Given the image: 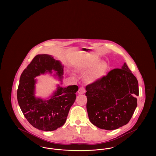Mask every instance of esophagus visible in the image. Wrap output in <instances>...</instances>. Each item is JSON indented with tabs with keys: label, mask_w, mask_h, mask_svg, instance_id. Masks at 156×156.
Instances as JSON below:
<instances>
[{
	"label": "esophagus",
	"mask_w": 156,
	"mask_h": 156,
	"mask_svg": "<svg viewBox=\"0 0 156 156\" xmlns=\"http://www.w3.org/2000/svg\"><path fill=\"white\" fill-rule=\"evenodd\" d=\"M85 89L84 88V87H81L78 90V93L79 94H83L85 93Z\"/></svg>",
	"instance_id": "esophagus-1"
}]
</instances>
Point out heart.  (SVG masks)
<instances>
[{
    "mask_svg": "<svg viewBox=\"0 0 156 156\" xmlns=\"http://www.w3.org/2000/svg\"><path fill=\"white\" fill-rule=\"evenodd\" d=\"M78 69L83 73L88 71L84 79L87 82L92 83L104 76L108 69V64L106 61H99L98 58H94L87 60L78 67Z\"/></svg>",
    "mask_w": 156,
    "mask_h": 156,
    "instance_id": "heart-1",
    "label": "heart"
}]
</instances>
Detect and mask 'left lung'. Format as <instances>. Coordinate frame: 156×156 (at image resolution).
<instances>
[{
    "mask_svg": "<svg viewBox=\"0 0 156 156\" xmlns=\"http://www.w3.org/2000/svg\"><path fill=\"white\" fill-rule=\"evenodd\" d=\"M90 122L107 130L129 123L137 107L139 84L126 62L86 87Z\"/></svg>",
    "mask_w": 156,
    "mask_h": 156,
    "instance_id": "8db88e82",
    "label": "left lung"
}]
</instances>
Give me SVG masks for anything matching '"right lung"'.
I'll use <instances>...</instances> for the list:
<instances>
[{"label":"right lung","instance_id":"1","mask_svg":"<svg viewBox=\"0 0 156 156\" xmlns=\"http://www.w3.org/2000/svg\"><path fill=\"white\" fill-rule=\"evenodd\" d=\"M64 66L61 62L48 54L37 55L23 71L17 91L19 106L30 124L41 130L53 131L64 125L69 111L74 103L78 90L76 85L62 88L58 85L50 99H43L34 95V79L47 73H56L62 78Z\"/></svg>","mask_w":156,"mask_h":156}]
</instances>
